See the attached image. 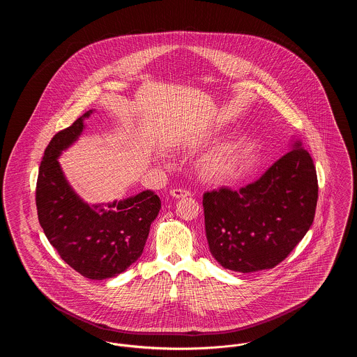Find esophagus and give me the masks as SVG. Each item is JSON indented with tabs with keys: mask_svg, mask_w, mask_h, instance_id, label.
Wrapping results in <instances>:
<instances>
[{
	"mask_svg": "<svg viewBox=\"0 0 357 357\" xmlns=\"http://www.w3.org/2000/svg\"><path fill=\"white\" fill-rule=\"evenodd\" d=\"M170 195L172 198L179 199V198H187V197H190L191 192H190L188 190H186V188H172L170 191Z\"/></svg>",
	"mask_w": 357,
	"mask_h": 357,
	"instance_id": "esophagus-1",
	"label": "esophagus"
}]
</instances>
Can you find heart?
I'll use <instances>...</instances> for the list:
<instances>
[{
	"instance_id": "obj_1",
	"label": "heart",
	"mask_w": 357,
	"mask_h": 357,
	"mask_svg": "<svg viewBox=\"0 0 357 357\" xmlns=\"http://www.w3.org/2000/svg\"><path fill=\"white\" fill-rule=\"evenodd\" d=\"M239 165V153L234 147H223L204 159L202 174L208 181L220 182L230 178Z\"/></svg>"
}]
</instances>
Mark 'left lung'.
I'll list each match as a JSON object with an SVG mask.
<instances>
[{"label":"left lung","instance_id":"8db88e82","mask_svg":"<svg viewBox=\"0 0 357 357\" xmlns=\"http://www.w3.org/2000/svg\"><path fill=\"white\" fill-rule=\"evenodd\" d=\"M319 198L313 159L296 139L255 183L204 194V229L210 253L225 269H272L309 230Z\"/></svg>","mask_w":357,"mask_h":357}]
</instances>
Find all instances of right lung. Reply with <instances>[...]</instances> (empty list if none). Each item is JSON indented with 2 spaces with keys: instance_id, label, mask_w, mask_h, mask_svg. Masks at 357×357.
I'll list each match as a JSON object with an SVG mask.
<instances>
[{
  "instance_id": "obj_1",
  "label": "right lung",
  "mask_w": 357,
  "mask_h": 357,
  "mask_svg": "<svg viewBox=\"0 0 357 357\" xmlns=\"http://www.w3.org/2000/svg\"><path fill=\"white\" fill-rule=\"evenodd\" d=\"M91 114L52 137L38 170L36 206L38 222L61 259L86 278L105 280L124 272L142 255L160 199L147 190L105 207H89L73 192L57 158L82 134Z\"/></svg>"
}]
</instances>
